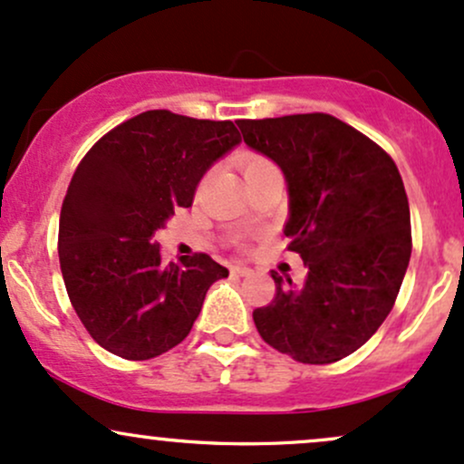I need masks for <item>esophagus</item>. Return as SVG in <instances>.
<instances>
[{
	"mask_svg": "<svg viewBox=\"0 0 464 464\" xmlns=\"http://www.w3.org/2000/svg\"><path fill=\"white\" fill-rule=\"evenodd\" d=\"M231 273L240 275V277H246V275L253 273V268H248L246 264H236V266H231Z\"/></svg>",
	"mask_w": 464,
	"mask_h": 464,
	"instance_id": "34e87169",
	"label": "esophagus"
}]
</instances>
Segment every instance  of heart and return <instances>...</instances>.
Returning <instances> with one entry per match:
<instances>
[{
  "instance_id": "heart-1",
  "label": "heart",
  "mask_w": 464,
  "mask_h": 464,
  "mask_svg": "<svg viewBox=\"0 0 464 464\" xmlns=\"http://www.w3.org/2000/svg\"><path fill=\"white\" fill-rule=\"evenodd\" d=\"M242 165H244V176H248V174H256L259 169H266V167H273V162L259 154H248L244 156Z\"/></svg>"
}]
</instances>
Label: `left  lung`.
I'll list each match as a JSON object with an SVG mask.
<instances>
[{
    "mask_svg": "<svg viewBox=\"0 0 464 464\" xmlns=\"http://www.w3.org/2000/svg\"><path fill=\"white\" fill-rule=\"evenodd\" d=\"M244 142L288 182V251L302 286L271 273L275 297L253 310L259 337L299 363H334L385 322L411 256L407 193L374 140L322 111L237 121Z\"/></svg>",
    "mask_w": 464,
    "mask_h": 464,
    "instance_id": "8db88e82",
    "label": "left lung"
}]
</instances>
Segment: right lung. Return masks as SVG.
<instances>
[{"mask_svg":"<svg viewBox=\"0 0 464 464\" xmlns=\"http://www.w3.org/2000/svg\"><path fill=\"white\" fill-rule=\"evenodd\" d=\"M231 121L150 110L116 125L76 167L59 218V262L74 313L108 353L145 361L191 333L208 286L228 271L207 253L162 264L154 233L218 158Z\"/></svg>","mask_w":464,"mask_h":464,"instance_id":"obj_1","label":"right lung"}]
</instances>
